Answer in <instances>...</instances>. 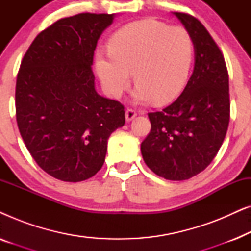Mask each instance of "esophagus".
<instances>
[{"mask_svg":"<svg viewBox=\"0 0 251 251\" xmlns=\"http://www.w3.org/2000/svg\"><path fill=\"white\" fill-rule=\"evenodd\" d=\"M136 115H137V112L135 111V109H132V108L126 109V122L131 121V120L135 118Z\"/></svg>","mask_w":251,"mask_h":251,"instance_id":"obj_1","label":"esophagus"}]
</instances>
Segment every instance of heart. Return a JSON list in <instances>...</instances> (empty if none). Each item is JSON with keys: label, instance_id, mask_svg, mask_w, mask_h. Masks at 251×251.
I'll list each match as a JSON object with an SVG mask.
<instances>
[{"label": "heart", "instance_id": "b5f03b06", "mask_svg": "<svg viewBox=\"0 0 251 251\" xmlns=\"http://www.w3.org/2000/svg\"><path fill=\"white\" fill-rule=\"evenodd\" d=\"M109 52L96 53V70L105 91L118 98L128 88L133 72L139 101L163 104L183 90L193 60L194 42L181 26L155 19L133 22L109 41Z\"/></svg>", "mask_w": 251, "mask_h": 251}]
</instances>
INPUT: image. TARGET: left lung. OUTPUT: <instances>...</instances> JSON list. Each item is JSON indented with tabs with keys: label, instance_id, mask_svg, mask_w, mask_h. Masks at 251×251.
<instances>
[{
	"label": "left lung",
	"instance_id": "obj_1",
	"mask_svg": "<svg viewBox=\"0 0 251 251\" xmlns=\"http://www.w3.org/2000/svg\"><path fill=\"white\" fill-rule=\"evenodd\" d=\"M194 42L195 63L181 95L161 112L149 113L151 131L143 159L157 176L186 180L217 155L229 122L228 72L224 56L195 17L175 12Z\"/></svg>",
	"mask_w": 251,
	"mask_h": 251
}]
</instances>
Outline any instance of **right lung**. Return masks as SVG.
<instances>
[{
    "label": "right lung",
    "mask_w": 251,
    "mask_h": 251,
    "mask_svg": "<svg viewBox=\"0 0 251 251\" xmlns=\"http://www.w3.org/2000/svg\"><path fill=\"white\" fill-rule=\"evenodd\" d=\"M114 15L80 13L42 30L17 75L16 119L41 169L63 181L100 170L113 131L125 125V106L95 89L91 65L97 41Z\"/></svg>",
    "instance_id": "add662e5"
}]
</instances>
